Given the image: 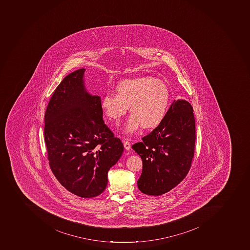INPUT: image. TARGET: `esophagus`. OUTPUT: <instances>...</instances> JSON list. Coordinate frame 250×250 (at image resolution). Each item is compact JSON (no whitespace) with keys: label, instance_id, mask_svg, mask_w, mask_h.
I'll return each instance as SVG.
<instances>
[{"label":"esophagus","instance_id":"esophagus-1","mask_svg":"<svg viewBox=\"0 0 250 250\" xmlns=\"http://www.w3.org/2000/svg\"><path fill=\"white\" fill-rule=\"evenodd\" d=\"M124 148H125L126 149H127V150H129V149H130V143H129L127 140L124 141Z\"/></svg>","mask_w":250,"mask_h":250}]
</instances>
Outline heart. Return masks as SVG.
Masks as SVG:
<instances>
[{
    "label": "heart",
    "mask_w": 250,
    "mask_h": 250,
    "mask_svg": "<svg viewBox=\"0 0 250 250\" xmlns=\"http://www.w3.org/2000/svg\"><path fill=\"white\" fill-rule=\"evenodd\" d=\"M170 91L165 82L151 77L126 79L116 87V95L107 92L102 97L101 107L105 116L115 123L126 115L130 116L125 133L131 134L141 126L149 130L158 126L166 116Z\"/></svg>",
    "instance_id": "heart-1"
}]
</instances>
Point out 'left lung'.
Listing matches in <instances>:
<instances>
[{
	"label": "left lung",
	"mask_w": 250,
	"mask_h": 250,
	"mask_svg": "<svg viewBox=\"0 0 250 250\" xmlns=\"http://www.w3.org/2000/svg\"><path fill=\"white\" fill-rule=\"evenodd\" d=\"M195 143L193 108L185 100L174 101L162 122L132 146L143 160L139 190L161 195L179 185L191 168Z\"/></svg>",
	"instance_id": "obj_1"
}]
</instances>
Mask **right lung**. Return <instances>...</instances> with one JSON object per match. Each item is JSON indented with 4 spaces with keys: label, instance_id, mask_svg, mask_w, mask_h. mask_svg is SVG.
<instances>
[{
    "label": "right lung",
    "instance_id": "add662e5",
    "mask_svg": "<svg viewBox=\"0 0 250 250\" xmlns=\"http://www.w3.org/2000/svg\"><path fill=\"white\" fill-rule=\"evenodd\" d=\"M84 72L69 74L55 88L45 112L44 139L57 180L71 193L92 198L106 188L124 145L104 122L101 97L85 90Z\"/></svg>",
    "mask_w": 250,
    "mask_h": 250
}]
</instances>
